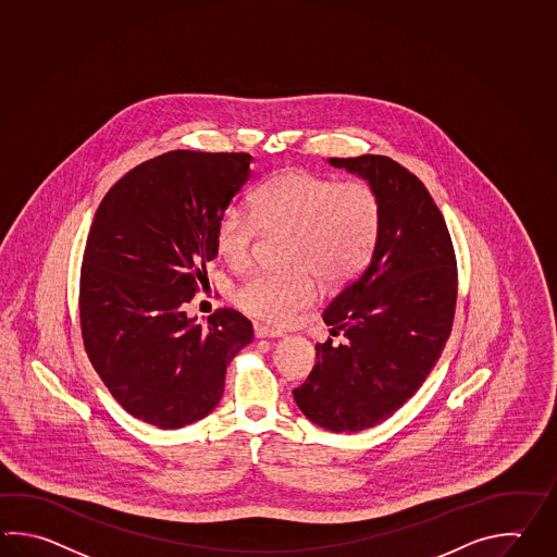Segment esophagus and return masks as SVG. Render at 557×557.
I'll use <instances>...</instances> for the list:
<instances>
[{
	"label": "esophagus",
	"mask_w": 557,
	"mask_h": 557,
	"mask_svg": "<svg viewBox=\"0 0 557 557\" xmlns=\"http://www.w3.org/2000/svg\"><path fill=\"white\" fill-rule=\"evenodd\" d=\"M253 331H256V337H258V339H275V337H284V333H282V331L270 330V327H265V325H256Z\"/></svg>",
	"instance_id": "obj_1"
}]
</instances>
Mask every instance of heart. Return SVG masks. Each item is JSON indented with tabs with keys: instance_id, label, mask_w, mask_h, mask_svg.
<instances>
[{
	"instance_id": "b5f03b06",
	"label": "heart",
	"mask_w": 557,
	"mask_h": 557,
	"mask_svg": "<svg viewBox=\"0 0 557 557\" xmlns=\"http://www.w3.org/2000/svg\"><path fill=\"white\" fill-rule=\"evenodd\" d=\"M258 227L263 234H292L294 270H307L323 284L349 282L375 250L381 230V202L364 181H335L306 171H287L265 182L251 198V216L227 208L216 224V250L230 265L250 258ZM251 273L239 285V306L270 323H285L318 299L315 280Z\"/></svg>"
}]
</instances>
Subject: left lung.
Returning <instances> with one entry per match:
<instances>
[{
	"instance_id": "1",
	"label": "left lung",
	"mask_w": 557,
	"mask_h": 557,
	"mask_svg": "<svg viewBox=\"0 0 557 557\" xmlns=\"http://www.w3.org/2000/svg\"><path fill=\"white\" fill-rule=\"evenodd\" d=\"M327 162L375 188L381 230L369 265L323 313L343 339L315 345L318 364L294 398L318 426L359 432L400 409L438 361L455 319L456 258L412 172L379 154Z\"/></svg>"
}]
</instances>
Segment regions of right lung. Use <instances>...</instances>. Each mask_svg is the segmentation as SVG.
<instances>
[{
	"mask_svg": "<svg viewBox=\"0 0 557 557\" xmlns=\"http://www.w3.org/2000/svg\"><path fill=\"white\" fill-rule=\"evenodd\" d=\"M246 152L172 150L138 164L102 198L81 268V331L116 403L164 431L205 419L226 367L253 339L250 319L220 309L186 315L216 224L250 181Z\"/></svg>",
	"mask_w": 557,
	"mask_h": 557,
	"instance_id": "1",
	"label": "right lung"
}]
</instances>
